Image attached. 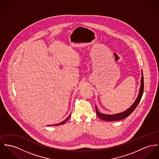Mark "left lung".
I'll return each mask as SVG.
<instances>
[{
	"mask_svg": "<svg viewBox=\"0 0 159 159\" xmlns=\"http://www.w3.org/2000/svg\"><path fill=\"white\" fill-rule=\"evenodd\" d=\"M143 89H144V82H143V72L142 70V77H141V80H140V86L139 89V93L137 96V98H136L133 104L126 110L125 111L117 113V114H102L100 112H98L97 107L96 106V113L98 115V117L105 121H116V120H122L127 117H128L133 111L136 108L137 105H139L143 93Z\"/></svg>",
	"mask_w": 159,
	"mask_h": 159,
	"instance_id": "left-lung-1",
	"label": "left lung"
}]
</instances>
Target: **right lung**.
<instances>
[{"label": "right lung", "instance_id": "add662e5", "mask_svg": "<svg viewBox=\"0 0 159 159\" xmlns=\"http://www.w3.org/2000/svg\"><path fill=\"white\" fill-rule=\"evenodd\" d=\"M71 113L70 114V116L64 120V121H63V122H61L60 123H57V124H54V125H52V126H57V125H63V124H64L66 122V121H68V119H70V116H71ZM49 126H51V125H49Z\"/></svg>", "mask_w": 159, "mask_h": 159}]
</instances>
